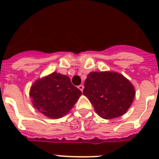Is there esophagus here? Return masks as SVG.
Wrapping results in <instances>:
<instances>
[{"mask_svg": "<svg viewBox=\"0 0 159 159\" xmlns=\"http://www.w3.org/2000/svg\"><path fill=\"white\" fill-rule=\"evenodd\" d=\"M78 89L82 92V91H83V89H84V86H83V85H79V86H78Z\"/></svg>", "mask_w": 159, "mask_h": 159, "instance_id": "obj_1", "label": "esophagus"}]
</instances>
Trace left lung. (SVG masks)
<instances>
[{"label":"left lung","instance_id":"left-lung-1","mask_svg":"<svg viewBox=\"0 0 159 159\" xmlns=\"http://www.w3.org/2000/svg\"><path fill=\"white\" fill-rule=\"evenodd\" d=\"M83 95L89 99L102 118L121 116L134 98V88L129 80L117 72H91L85 81Z\"/></svg>","mask_w":159,"mask_h":159}]
</instances>
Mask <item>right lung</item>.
Wrapping results in <instances>:
<instances>
[{
    "instance_id": "add662e5",
    "label": "right lung",
    "mask_w": 159,
    "mask_h": 159,
    "mask_svg": "<svg viewBox=\"0 0 159 159\" xmlns=\"http://www.w3.org/2000/svg\"><path fill=\"white\" fill-rule=\"evenodd\" d=\"M30 95L34 106L39 112L57 119L69 112L82 92L72 84L67 76L53 72L34 82Z\"/></svg>"
}]
</instances>
